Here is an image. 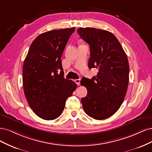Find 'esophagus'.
<instances>
[{
  "label": "esophagus",
  "instance_id": "esophagus-1",
  "mask_svg": "<svg viewBox=\"0 0 152 152\" xmlns=\"http://www.w3.org/2000/svg\"><path fill=\"white\" fill-rule=\"evenodd\" d=\"M75 82L76 83L77 85L79 86L80 85V79H77L75 80Z\"/></svg>",
  "mask_w": 152,
  "mask_h": 152
}]
</instances>
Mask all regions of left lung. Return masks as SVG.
<instances>
[{
	"mask_svg": "<svg viewBox=\"0 0 152 152\" xmlns=\"http://www.w3.org/2000/svg\"><path fill=\"white\" fill-rule=\"evenodd\" d=\"M78 35L88 43V67L99 69L91 80L80 81L88 91L81 99L86 114L96 120L114 114L124 101L129 83V62L124 50L112 33L94 28H80Z\"/></svg>",
	"mask_w": 152,
	"mask_h": 152,
	"instance_id": "left-lung-1",
	"label": "left lung"
}]
</instances>
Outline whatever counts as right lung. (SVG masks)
<instances>
[{"mask_svg": "<svg viewBox=\"0 0 152 152\" xmlns=\"http://www.w3.org/2000/svg\"><path fill=\"white\" fill-rule=\"evenodd\" d=\"M75 28L53 30L32 42L23 68L24 92L35 114L45 120L59 117L77 85L64 77L61 57ZM61 70L60 74L58 71Z\"/></svg>", "mask_w": 152, "mask_h": 152, "instance_id": "obj_1", "label": "right lung"}]
</instances>
